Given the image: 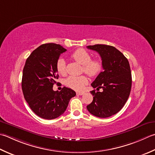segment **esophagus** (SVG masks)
Wrapping results in <instances>:
<instances>
[{
    "label": "esophagus",
    "mask_w": 155,
    "mask_h": 155,
    "mask_svg": "<svg viewBox=\"0 0 155 155\" xmlns=\"http://www.w3.org/2000/svg\"><path fill=\"white\" fill-rule=\"evenodd\" d=\"M84 94L83 92H77V95H83Z\"/></svg>",
    "instance_id": "1"
}]
</instances>
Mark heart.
Returning <instances> with one entry per match:
<instances>
[{
	"instance_id": "b5f03b06",
	"label": "heart",
	"mask_w": 155,
	"mask_h": 155,
	"mask_svg": "<svg viewBox=\"0 0 155 155\" xmlns=\"http://www.w3.org/2000/svg\"><path fill=\"white\" fill-rule=\"evenodd\" d=\"M72 58L80 64L83 65V71L90 77L97 76L103 68L102 62L99 59H93L91 54L84 49H78L72 54ZM56 70L58 74L62 76L66 74V67L65 60L60 58L56 62ZM87 78L85 76L68 77L64 83L68 87L75 91H81L87 83Z\"/></svg>"
}]
</instances>
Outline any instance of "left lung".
<instances>
[{
  "label": "left lung",
  "mask_w": 155,
  "mask_h": 155,
  "mask_svg": "<svg viewBox=\"0 0 155 155\" xmlns=\"http://www.w3.org/2000/svg\"><path fill=\"white\" fill-rule=\"evenodd\" d=\"M87 48L99 54L104 68L91 83L93 88L103 91H91L93 100L87 106V110L97 117H110L122 110L129 97L132 87L129 62L111 45L96 44Z\"/></svg>",
  "instance_id": "1"
}]
</instances>
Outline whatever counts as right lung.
Listing matches in <instances>:
<instances>
[{
	"mask_svg": "<svg viewBox=\"0 0 155 155\" xmlns=\"http://www.w3.org/2000/svg\"><path fill=\"white\" fill-rule=\"evenodd\" d=\"M66 51L59 44H42L32 51L24 66L21 83L24 98L31 110L45 120L61 116L76 95L73 90L65 87L60 91L53 90L59 77L56 62Z\"/></svg>",
	"mask_w": 155,
	"mask_h": 155,
	"instance_id": "add662e5",
	"label": "right lung"
}]
</instances>
